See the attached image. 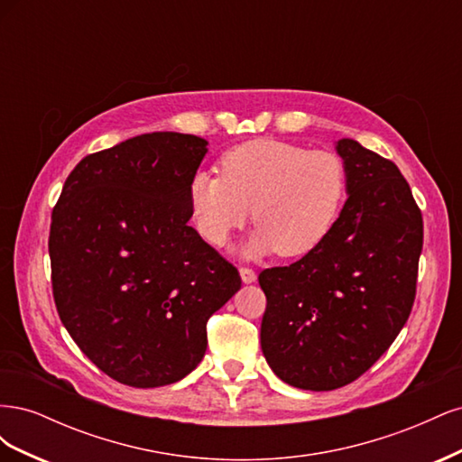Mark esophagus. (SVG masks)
Listing matches in <instances>:
<instances>
[{"mask_svg": "<svg viewBox=\"0 0 462 462\" xmlns=\"http://www.w3.org/2000/svg\"><path fill=\"white\" fill-rule=\"evenodd\" d=\"M241 277H243V282L245 283H254L256 282V272L254 270H250V268H241Z\"/></svg>", "mask_w": 462, "mask_h": 462, "instance_id": "obj_1", "label": "esophagus"}]
</instances>
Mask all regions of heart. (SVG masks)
<instances>
[{
	"label": "heart",
	"instance_id": "obj_1",
	"mask_svg": "<svg viewBox=\"0 0 462 462\" xmlns=\"http://www.w3.org/2000/svg\"><path fill=\"white\" fill-rule=\"evenodd\" d=\"M219 173L199 171L189 183V214L199 235L223 246L253 208L258 227L246 253L282 258L304 256L326 241L348 187L337 153L275 138L233 146L221 156Z\"/></svg>",
	"mask_w": 462,
	"mask_h": 462
}]
</instances>
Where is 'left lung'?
Masks as SVG:
<instances>
[{"mask_svg": "<svg viewBox=\"0 0 462 462\" xmlns=\"http://www.w3.org/2000/svg\"><path fill=\"white\" fill-rule=\"evenodd\" d=\"M337 152L348 199L326 241L258 275L262 353L277 377L309 391L355 382L395 341L424 243L422 212L399 167L351 138Z\"/></svg>", "mask_w": 462, "mask_h": 462, "instance_id": "8db88e82", "label": "left lung"}]
</instances>
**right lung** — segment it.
<instances>
[{
  "label": "right lung",
  "instance_id": "1",
  "mask_svg": "<svg viewBox=\"0 0 462 462\" xmlns=\"http://www.w3.org/2000/svg\"><path fill=\"white\" fill-rule=\"evenodd\" d=\"M206 144L148 133L88 153L53 206L55 309L80 351L119 383L183 380L206 353L209 316L241 289L239 270L187 223Z\"/></svg>",
  "mask_w": 462,
  "mask_h": 462
}]
</instances>
